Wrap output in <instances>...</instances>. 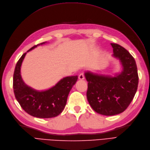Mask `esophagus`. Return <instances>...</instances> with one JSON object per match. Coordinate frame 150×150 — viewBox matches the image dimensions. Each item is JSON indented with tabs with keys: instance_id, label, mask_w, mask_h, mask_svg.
I'll use <instances>...</instances> for the list:
<instances>
[{
	"instance_id": "1",
	"label": "esophagus",
	"mask_w": 150,
	"mask_h": 150,
	"mask_svg": "<svg viewBox=\"0 0 150 150\" xmlns=\"http://www.w3.org/2000/svg\"><path fill=\"white\" fill-rule=\"evenodd\" d=\"M84 78H85V76H84V74L83 73H81L79 75V79L80 80H83V79H84Z\"/></svg>"
}]
</instances>
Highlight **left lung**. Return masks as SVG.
Masks as SVG:
<instances>
[{
  "mask_svg": "<svg viewBox=\"0 0 150 150\" xmlns=\"http://www.w3.org/2000/svg\"><path fill=\"white\" fill-rule=\"evenodd\" d=\"M113 56L121 61L122 73L116 77L85 73L88 82L87 97L93 110L100 115L112 116L127 108L134 99L139 84V75L134 58L125 49L111 44Z\"/></svg>",
  "mask_w": 150,
  "mask_h": 150,
  "instance_id": "8db88e82",
  "label": "left lung"
}]
</instances>
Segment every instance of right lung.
Wrapping results in <instances>:
<instances>
[{
	"label": "right lung",
	"mask_w": 150,
	"mask_h": 150,
	"mask_svg": "<svg viewBox=\"0 0 150 150\" xmlns=\"http://www.w3.org/2000/svg\"><path fill=\"white\" fill-rule=\"evenodd\" d=\"M44 43L34 45L28 52ZM26 54V53H23L15 66L13 79L15 98L22 108L31 116L39 118L56 117L64 110L68 94L78 77L77 76L66 77L59 81L54 87L47 91L43 92L35 91L27 86L21 77L20 67Z\"/></svg>",
	"instance_id": "add662e5"
}]
</instances>
